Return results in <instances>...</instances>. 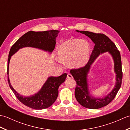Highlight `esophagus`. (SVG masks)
Wrapping results in <instances>:
<instances>
[{"label": "esophagus", "mask_w": 130, "mask_h": 130, "mask_svg": "<svg viewBox=\"0 0 130 130\" xmlns=\"http://www.w3.org/2000/svg\"><path fill=\"white\" fill-rule=\"evenodd\" d=\"M67 78H73V76L70 73H68L67 75Z\"/></svg>", "instance_id": "1"}]
</instances>
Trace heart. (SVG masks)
I'll return each instance as SVG.
<instances>
[{"mask_svg":"<svg viewBox=\"0 0 130 130\" xmlns=\"http://www.w3.org/2000/svg\"><path fill=\"white\" fill-rule=\"evenodd\" d=\"M89 52L90 45L87 41L74 38L65 41L58 47L56 58L60 62L68 61L71 68H78L87 62Z\"/></svg>","mask_w":130,"mask_h":130,"instance_id":"1","label":"heart"}]
</instances>
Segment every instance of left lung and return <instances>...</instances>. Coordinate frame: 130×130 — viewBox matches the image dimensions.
Returning <instances> with one entry per match:
<instances>
[{
  "label": "left lung",
  "mask_w": 130,
  "mask_h": 130,
  "mask_svg": "<svg viewBox=\"0 0 130 130\" xmlns=\"http://www.w3.org/2000/svg\"><path fill=\"white\" fill-rule=\"evenodd\" d=\"M89 37L95 46L90 55V59L85 67L78 69L70 70V73L76 82L75 96L80 104L87 108L98 109L108 104L112 101L122 83V71L121 55L115 44L107 36L102 34H95L89 31H78ZM107 52L111 54L114 61V71L116 74L115 87L111 92L102 98H94L91 95L88 86L87 75L91 65L99 55Z\"/></svg>",
  "instance_id": "left-lung-1"
}]
</instances>
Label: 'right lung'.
<instances>
[{
	"instance_id": "right-lung-1",
	"label": "right lung",
	"mask_w": 130,
	"mask_h": 130,
	"mask_svg": "<svg viewBox=\"0 0 130 130\" xmlns=\"http://www.w3.org/2000/svg\"><path fill=\"white\" fill-rule=\"evenodd\" d=\"M60 31L50 30L47 31H29L20 37L11 47L8 60V81L9 85L18 100L25 106L35 109H43L50 107L57 98L59 87L65 80L67 74L60 76H50L38 92L28 96H23L16 92L11 85L9 78V65L11 56L19 49L31 47L51 53L55 48L56 38Z\"/></svg>"
}]
</instances>
